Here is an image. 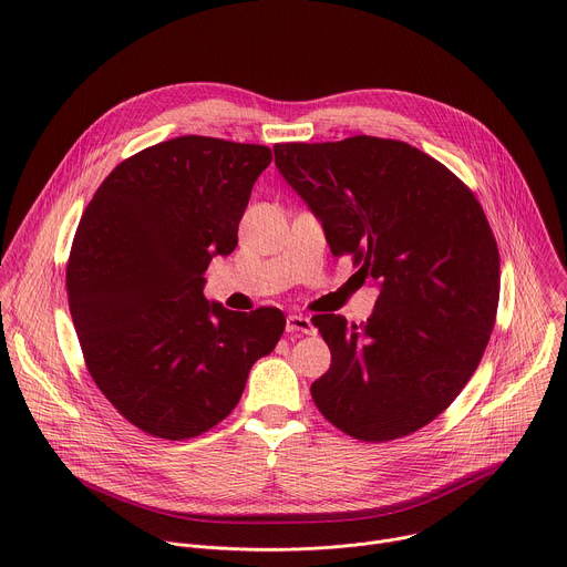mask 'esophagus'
Instances as JSON below:
<instances>
[{
  "mask_svg": "<svg viewBox=\"0 0 567 567\" xmlns=\"http://www.w3.org/2000/svg\"><path fill=\"white\" fill-rule=\"evenodd\" d=\"M287 334H296V337H300V334H316V328H313V322L307 316L291 313V316H287Z\"/></svg>",
  "mask_w": 567,
  "mask_h": 567,
  "instance_id": "esophagus-1",
  "label": "esophagus"
}]
</instances>
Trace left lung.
Wrapping results in <instances>:
<instances>
[{
    "instance_id": "8db88e82",
    "label": "left lung",
    "mask_w": 567,
    "mask_h": 567,
    "mask_svg": "<svg viewBox=\"0 0 567 567\" xmlns=\"http://www.w3.org/2000/svg\"><path fill=\"white\" fill-rule=\"evenodd\" d=\"M276 166L322 221L332 256L379 282L359 330L337 313L313 328L332 352L311 399L361 442L406 437L442 415L489 343L501 254L471 188L394 138L276 143Z\"/></svg>"
}]
</instances>
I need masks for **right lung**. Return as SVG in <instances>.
Instances as JSON below:
<instances>
[{"instance_id": "1", "label": "right lung", "mask_w": 567, "mask_h": 567, "mask_svg": "<svg viewBox=\"0 0 567 567\" xmlns=\"http://www.w3.org/2000/svg\"><path fill=\"white\" fill-rule=\"evenodd\" d=\"M271 150L177 136L121 164L85 208L66 262V296L85 365L136 429L190 440L237 406L285 313L228 311L204 298L213 256L237 224Z\"/></svg>"}]
</instances>
